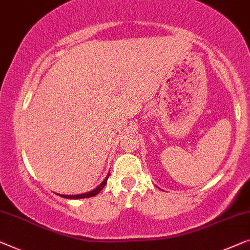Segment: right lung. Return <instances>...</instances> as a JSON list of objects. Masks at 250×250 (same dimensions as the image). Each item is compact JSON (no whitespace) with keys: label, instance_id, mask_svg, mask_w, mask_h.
Listing matches in <instances>:
<instances>
[{"label":"right lung","instance_id":"obj_1","mask_svg":"<svg viewBox=\"0 0 250 250\" xmlns=\"http://www.w3.org/2000/svg\"><path fill=\"white\" fill-rule=\"evenodd\" d=\"M108 175H110V173L107 174V177L105 178V180L102 182V184L98 186L97 188H95L94 190H91L89 192H86V194H83V195H73V196H70V195H60L61 197H64V198H70V199H78V198H88V197H93L95 195H97L98 192H100L102 189H103L105 187V185H106L107 182V179H108Z\"/></svg>","mask_w":250,"mask_h":250}]
</instances>
